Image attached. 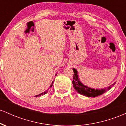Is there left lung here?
Listing matches in <instances>:
<instances>
[{"instance_id":"left-lung-1","label":"left lung","mask_w":126,"mask_h":126,"mask_svg":"<svg viewBox=\"0 0 126 126\" xmlns=\"http://www.w3.org/2000/svg\"><path fill=\"white\" fill-rule=\"evenodd\" d=\"M74 75H73V80L72 81L73 83V87L78 92V93L82 95L88 96V97H96V96H99V95L103 94L104 93L107 92V91L109 90L111 88V86H110L107 88H105L103 89H94L90 87H88L86 85H85L82 82L80 81L78 76V71L76 69L73 68V69ZM116 82H114L112 84L113 86L115 84Z\"/></svg>"}]
</instances>
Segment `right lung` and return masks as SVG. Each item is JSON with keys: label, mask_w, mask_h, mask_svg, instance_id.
I'll return each mask as SVG.
<instances>
[{"label": "right lung", "mask_w": 126, "mask_h": 126, "mask_svg": "<svg viewBox=\"0 0 126 126\" xmlns=\"http://www.w3.org/2000/svg\"><path fill=\"white\" fill-rule=\"evenodd\" d=\"M53 82H52L51 85H50V88H51V87H52V86H53ZM47 92H48V91H44V92H42L41 94H38V95H35V96H35V97H38V96H41V95H45V94H47Z\"/></svg>", "instance_id": "1"}]
</instances>
